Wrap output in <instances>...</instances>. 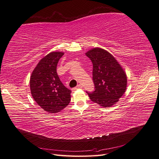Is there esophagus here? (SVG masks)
Masks as SVG:
<instances>
[{
	"mask_svg": "<svg viewBox=\"0 0 159 159\" xmlns=\"http://www.w3.org/2000/svg\"><path fill=\"white\" fill-rule=\"evenodd\" d=\"M83 89V86H82L81 84H79V85L76 86V87L73 88V89H72V91L74 92V91H75L76 90H77V89Z\"/></svg>",
	"mask_w": 159,
	"mask_h": 159,
	"instance_id": "34e87169",
	"label": "esophagus"
}]
</instances>
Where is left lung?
Here are the masks:
<instances>
[{
  "instance_id": "left-lung-1",
  "label": "left lung",
  "mask_w": 159,
  "mask_h": 159,
  "mask_svg": "<svg viewBox=\"0 0 159 159\" xmlns=\"http://www.w3.org/2000/svg\"><path fill=\"white\" fill-rule=\"evenodd\" d=\"M93 64L95 90L88 92L91 100L102 107L118 102L127 86V76L116 58L108 51L96 47L86 52Z\"/></svg>"
}]
</instances>
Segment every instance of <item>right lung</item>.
<instances>
[{
  "label": "right lung",
  "mask_w": 159,
  "mask_h": 159,
  "mask_svg": "<svg viewBox=\"0 0 159 159\" xmlns=\"http://www.w3.org/2000/svg\"><path fill=\"white\" fill-rule=\"evenodd\" d=\"M64 52H52L39 61L30 77V90L34 100L48 113H56L67 107L70 91L57 74L56 68Z\"/></svg>",
  "instance_id": "1"
}]
</instances>
